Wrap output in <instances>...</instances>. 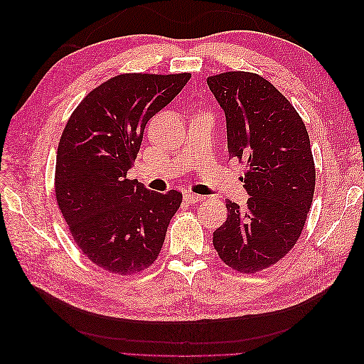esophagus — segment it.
I'll use <instances>...</instances> for the list:
<instances>
[{"label":"esophagus","mask_w":364,"mask_h":364,"mask_svg":"<svg viewBox=\"0 0 364 364\" xmlns=\"http://www.w3.org/2000/svg\"><path fill=\"white\" fill-rule=\"evenodd\" d=\"M183 199H185L186 203L194 205V203L203 202L205 197H202V196H199V194H194V193H185V194H183Z\"/></svg>","instance_id":"34e87169"}]
</instances>
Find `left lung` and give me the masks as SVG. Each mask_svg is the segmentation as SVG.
<instances>
[{"label":"left lung","instance_id":"left-lung-1","mask_svg":"<svg viewBox=\"0 0 364 364\" xmlns=\"http://www.w3.org/2000/svg\"><path fill=\"white\" fill-rule=\"evenodd\" d=\"M208 86L226 115L230 158L245 164V208L226 199L228 218L213 243L240 273H257L282 259L299 240L311 208L316 167L301 115L255 73L209 75Z\"/></svg>","mask_w":364,"mask_h":364}]
</instances>
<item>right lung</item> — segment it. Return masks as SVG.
<instances>
[{"mask_svg": "<svg viewBox=\"0 0 364 364\" xmlns=\"http://www.w3.org/2000/svg\"><path fill=\"white\" fill-rule=\"evenodd\" d=\"M190 73H126L74 109L58 147L54 193L75 245L109 273L130 277L156 261L182 193L127 179L147 121L178 95Z\"/></svg>", "mask_w": 364, "mask_h": 364, "instance_id": "add662e5", "label": "right lung"}]
</instances>
